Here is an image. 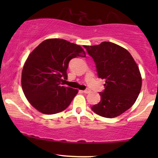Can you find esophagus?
<instances>
[{
  "mask_svg": "<svg viewBox=\"0 0 158 158\" xmlns=\"http://www.w3.org/2000/svg\"><path fill=\"white\" fill-rule=\"evenodd\" d=\"M83 92H84L85 94H89L90 92V90L89 88H87V89H85V90H83Z\"/></svg>",
  "mask_w": 158,
  "mask_h": 158,
  "instance_id": "34e87169",
  "label": "esophagus"
}]
</instances>
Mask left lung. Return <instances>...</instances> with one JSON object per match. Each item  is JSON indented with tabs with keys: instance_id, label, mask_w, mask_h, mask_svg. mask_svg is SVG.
Returning <instances> with one entry per match:
<instances>
[{
	"instance_id": "8db88e82",
	"label": "left lung",
	"mask_w": 158,
	"mask_h": 158,
	"mask_svg": "<svg viewBox=\"0 0 158 158\" xmlns=\"http://www.w3.org/2000/svg\"><path fill=\"white\" fill-rule=\"evenodd\" d=\"M93 58L98 77L104 79L101 100L91 107L94 113L114 118L129 109L137 100L142 78L137 64L128 50L108 41L94 46L84 45Z\"/></svg>"
}]
</instances>
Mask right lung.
<instances>
[{"instance_id": "add662e5", "label": "right lung", "mask_w": 158, "mask_h": 158, "mask_svg": "<svg viewBox=\"0 0 158 158\" xmlns=\"http://www.w3.org/2000/svg\"><path fill=\"white\" fill-rule=\"evenodd\" d=\"M77 56L85 57L84 50L60 39L45 40L29 55L23 68L21 85L27 100L35 109L54 114L71 103L78 90L62 85L68 79L69 61Z\"/></svg>"}]
</instances>
